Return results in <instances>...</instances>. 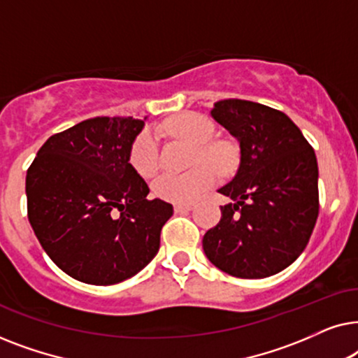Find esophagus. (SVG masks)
Instances as JSON below:
<instances>
[{"mask_svg": "<svg viewBox=\"0 0 358 358\" xmlns=\"http://www.w3.org/2000/svg\"><path fill=\"white\" fill-rule=\"evenodd\" d=\"M194 208V203H176L174 205V212L176 213H185L190 212Z\"/></svg>", "mask_w": 358, "mask_h": 358, "instance_id": "1", "label": "esophagus"}]
</instances>
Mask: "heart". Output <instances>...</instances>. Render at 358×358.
<instances>
[{
  "label": "heart",
  "mask_w": 358,
  "mask_h": 358,
  "mask_svg": "<svg viewBox=\"0 0 358 358\" xmlns=\"http://www.w3.org/2000/svg\"><path fill=\"white\" fill-rule=\"evenodd\" d=\"M169 135L182 138L197 146L195 163H203L185 174H163L155 180L153 192L159 199L174 203L194 202L205 189L217 182V166L222 171H229L236 164V150L227 141H212L215 136L213 122L202 114L182 112L166 122ZM212 162L214 166L208 165ZM130 163L136 173L143 178H151L159 168V145L151 131H143L131 146Z\"/></svg>",
  "instance_id": "obj_1"
}]
</instances>
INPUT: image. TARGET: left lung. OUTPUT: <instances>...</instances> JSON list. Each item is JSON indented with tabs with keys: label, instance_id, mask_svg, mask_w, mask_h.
Masks as SVG:
<instances>
[{
	"label": "left lung",
	"instance_id": "8db88e82",
	"mask_svg": "<svg viewBox=\"0 0 358 358\" xmlns=\"http://www.w3.org/2000/svg\"><path fill=\"white\" fill-rule=\"evenodd\" d=\"M215 122L239 143V168L218 189L231 202L202 239L205 256L239 278L282 272L305 251L316 224L315 150L288 115L259 102H215Z\"/></svg>",
	"mask_w": 358,
	"mask_h": 358
}]
</instances>
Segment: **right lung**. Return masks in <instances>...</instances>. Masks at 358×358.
<instances>
[{"label": "right lung", "instance_id": "1", "mask_svg": "<svg viewBox=\"0 0 358 358\" xmlns=\"http://www.w3.org/2000/svg\"><path fill=\"white\" fill-rule=\"evenodd\" d=\"M143 127L134 117L83 120L52 135L27 169L31 227L48 257L76 280L114 285L159 251L174 210L146 199L148 185L130 164Z\"/></svg>", "mask_w": 358, "mask_h": 358}]
</instances>
